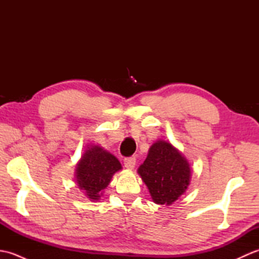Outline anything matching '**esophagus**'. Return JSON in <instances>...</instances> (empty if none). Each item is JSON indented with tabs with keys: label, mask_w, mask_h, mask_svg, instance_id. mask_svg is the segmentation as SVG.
Segmentation results:
<instances>
[{
	"label": "esophagus",
	"mask_w": 259,
	"mask_h": 259,
	"mask_svg": "<svg viewBox=\"0 0 259 259\" xmlns=\"http://www.w3.org/2000/svg\"><path fill=\"white\" fill-rule=\"evenodd\" d=\"M123 164L125 168L128 169H134L136 166V158L135 157H129V158H124Z\"/></svg>",
	"instance_id": "esophagus-1"
}]
</instances>
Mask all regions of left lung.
Wrapping results in <instances>:
<instances>
[{"instance_id": "1", "label": "left lung", "mask_w": 259, "mask_h": 259, "mask_svg": "<svg viewBox=\"0 0 259 259\" xmlns=\"http://www.w3.org/2000/svg\"><path fill=\"white\" fill-rule=\"evenodd\" d=\"M138 174L155 203L170 206L190 184L191 168L186 157L169 141L157 140L148 151Z\"/></svg>"}]
</instances>
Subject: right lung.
<instances>
[{
  "label": "right lung",
  "mask_w": 259,
  "mask_h": 259,
  "mask_svg": "<svg viewBox=\"0 0 259 259\" xmlns=\"http://www.w3.org/2000/svg\"><path fill=\"white\" fill-rule=\"evenodd\" d=\"M121 169L122 166L112 153L100 146L91 145L76 163V185L91 201H99L112 176Z\"/></svg>",
  "instance_id": "right-lung-1"
}]
</instances>
